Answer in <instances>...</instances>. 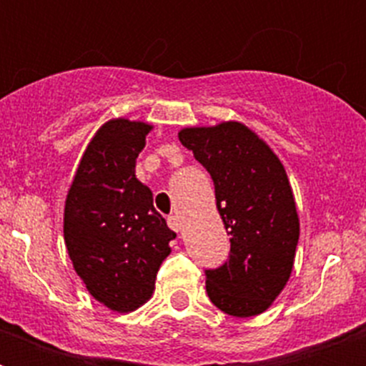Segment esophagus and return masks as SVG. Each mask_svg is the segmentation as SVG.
<instances>
[{
	"label": "esophagus",
	"mask_w": 366,
	"mask_h": 366,
	"mask_svg": "<svg viewBox=\"0 0 366 366\" xmlns=\"http://www.w3.org/2000/svg\"><path fill=\"white\" fill-rule=\"evenodd\" d=\"M167 222H169V228L174 229V232H180V229H182V218L178 217V214H172V217L167 218Z\"/></svg>",
	"instance_id": "34e87169"
}]
</instances>
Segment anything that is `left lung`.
<instances>
[{
  "label": "left lung",
  "mask_w": 366,
  "mask_h": 366,
  "mask_svg": "<svg viewBox=\"0 0 366 366\" xmlns=\"http://www.w3.org/2000/svg\"><path fill=\"white\" fill-rule=\"evenodd\" d=\"M214 182L229 258L205 269L207 295L234 317L266 312L289 281L300 222L283 163L249 127L226 122L178 132Z\"/></svg>",
  "instance_id": "8db88e82"
}]
</instances>
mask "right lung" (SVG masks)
I'll list each match as a JSON object with an SVG mask.
<instances>
[{
  "label": "right lung",
  "instance_id": "obj_1",
  "mask_svg": "<svg viewBox=\"0 0 366 366\" xmlns=\"http://www.w3.org/2000/svg\"><path fill=\"white\" fill-rule=\"evenodd\" d=\"M152 125L112 119L83 154L64 207V241L87 290L114 312L148 300L177 234L154 209V195L134 177Z\"/></svg>",
  "mask_w": 366,
  "mask_h": 366
}]
</instances>
